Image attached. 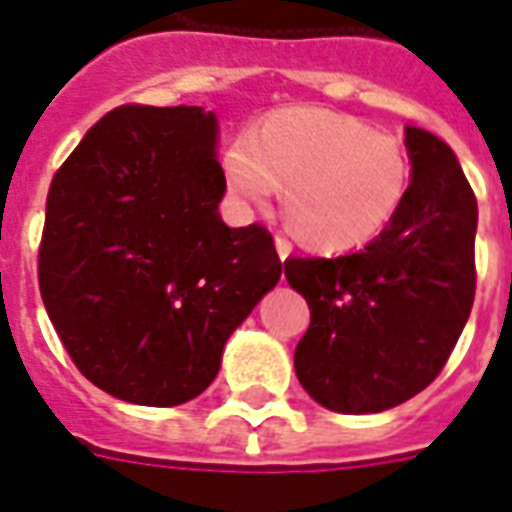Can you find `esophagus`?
Returning <instances> with one entry per match:
<instances>
[{"mask_svg": "<svg viewBox=\"0 0 512 512\" xmlns=\"http://www.w3.org/2000/svg\"><path fill=\"white\" fill-rule=\"evenodd\" d=\"M274 246H276V255H279V260H287V257L293 255V244H290L287 238L276 236Z\"/></svg>", "mask_w": 512, "mask_h": 512, "instance_id": "esophagus-1", "label": "esophagus"}]
</instances>
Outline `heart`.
<instances>
[{"label":"heart","instance_id":"1","mask_svg":"<svg viewBox=\"0 0 512 512\" xmlns=\"http://www.w3.org/2000/svg\"><path fill=\"white\" fill-rule=\"evenodd\" d=\"M222 176L241 206H266L285 184L295 236L323 252H350L396 219L410 189V157L401 140L355 116L290 108L238 135Z\"/></svg>","mask_w":512,"mask_h":512}]
</instances>
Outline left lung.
Masks as SVG:
<instances>
[{
    "label": "left lung",
    "mask_w": 512,
    "mask_h": 512,
    "mask_svg": "<svg viewBox=\"0 0 512 512\" xmlns=\"http://www.w3.org/2000/svg\"><path fill=\"white\" fill-rule=\"evenodd\" d=\"M404 146L410 189L372 244L285 263L312 309L295 374L317 404L342 415L385 412L423 391L475 301L478 200L445 140L404 127Z\"/></svg>",
    "instance_id": "1"
}]
</instances>
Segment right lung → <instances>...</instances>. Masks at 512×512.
Wrapping results in <instances>:
<instances>
[{
	"mask_svg": "<svg viewBox=\"0 0 512 512\" xmlns=\"http://www.w3.org/2000/svg\"><path fill=\"white\" fill-rule=\"evenodd\" d=\"M219 121L198 105H124L51 181L40 293L89 382L143 407L206 391L230 333L274 290L266 227H227Z\"/></svg>",
	"mask_w": 512,
	"mask_h": 512,
	"instance_id": "add662e5",
	"label": "right lung"
}]
</instances>
